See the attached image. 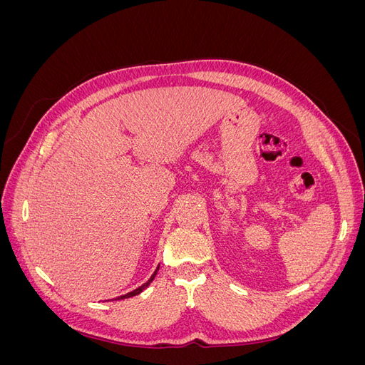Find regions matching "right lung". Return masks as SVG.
Masks as SVG:
<instances>
[{
	"instance_id": "1",
	"label": "right lung",
	"mask_w": 365,
	"mask_h": 365,
	"mask_svg": "<svg viewBox=\"0 0 365 365\" xmlns=\"http://www.w3.org/2000/svg\"><path fill=\"white\" fill-rule=\"evenodd\" d=\"M158 271V269H157ZM157 271L155 272H153L152 274V277L145 283V284H141L140 286V288H137L135 291H132V292H129V294H125V295H121V297H118V298H115V300H123V298H129V297H134V295H138L140 292H143V289H146L148 288V286L150 284V282L153 280V279H155V275H157Z\"/></svg>"
}]
</instances>
